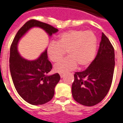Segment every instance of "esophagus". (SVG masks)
<instances>
[{"label": "esophagus", "instance_id": "esophagus-1", "mask_svg": "<svg viewBox=\"0 0 123 123\" xmlns=\"http://www.w3.org/2000/svg\"><path fill=\"white\" fill-rule=\"evenodd\" d=\"M60 76H61V78H63L64 77V74L62 73H60Z\"/></svg>", "mask_w": 123, "mask_h": 123}]
</instances>
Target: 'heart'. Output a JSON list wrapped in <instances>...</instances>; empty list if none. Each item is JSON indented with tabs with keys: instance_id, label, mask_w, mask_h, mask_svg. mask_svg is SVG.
<instances>
[{
	"instance_id": "obj_1",
	"label": "heart",
	"mask_w": 123,
	"mask_h": 123,
	"mask_svg": "<svg viewBox=\"0 0 123 123\" xmlns=\"http://www.w3.org/2000/svg\"><path fill=\"white\" fill-rule=\"evenodd\" d=\"M97 47V39L91 31L70 30L60 35L57 42H51L47 47V55L52 62L62 57L66 50L69 56L54 65V69L65 73L75 69L78 64L81 68L90 65L94 59Z\"/></svg>"
}]
</instances>
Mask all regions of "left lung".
Wrapping results in <instances>:
<instances>
[{"label": "left lung", "mask_w": 123, "mask_h": 123, "mask_svg": "<svg viewBox=\"0 0 123 123\" xmlns=\"http://www.w3.org/2000/svg\"><path fill=\"white\" fill-rule=\"evenodd\" d=\"M114 49L102 33L97 56L86 70L76 72L72 85L75 101L85 106L97 104L107 95L112 81L115 66Z\"/></svg>", "instance_id": "obj_1"}]
</instances>
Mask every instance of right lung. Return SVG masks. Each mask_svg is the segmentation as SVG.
<instances>
[{
    "label": "right lung",
    "mask_w": 123,
    "mask_h": 123,
    "mask_svg": "<svg viewBox=\"0 0 123 123\" xmlns=\"http://www.w3.org/2000/svg\"><path fill=\"white\" fill-rule=\"evenodd\" d=\"M40 28L49 37L58 31L50 25L31 19L19 30L10 49L9 68L15 88L26 102L38 105L49 102L54 95V88L60 80L58 73L48 75L52 68L48 59L47 48L35 60L23 58L18 50V43L30 29Z\"/></svg>",
    "instance_id": "add662e5"
}]
</instances>
